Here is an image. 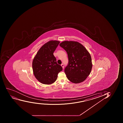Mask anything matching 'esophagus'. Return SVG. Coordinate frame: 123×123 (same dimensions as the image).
<instances>
[{
    "label": "esophagus",
    "instance_id": "1",
    "mask_svg": "<svg viewBox=\"0 0 123 123\" xmlns=\"http://www.w3.org/2000/svg\"><path fill=\"white\" fill-rule=\"evenodd\" d=\"M61 66H62V68H63V69L64 67V66L63 64H62L61 65Z\"/></svg>",
    "mask_w": 123,
    "mask_h": 123
}]
</instances>
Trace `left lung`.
<instances>
[{
    "label": "left lung",
    "instance_id": "obj_1",
    "mask_svg": "<svg viewBox=\"0 0 123 123\" xmlns=\"http://www.w3.org/2000/svg\"><path fill=\"white\" fill-rule=\"evenodd\" d=\"M68 56V63L65 69L67 79L72 83L84 81L89 75L92 68L90 53L77 42L65 41L60 44Z\"/></svg>",
    "mask_w": 123,
    "mask_h": 123
}]
</instances>
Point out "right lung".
<instances>
[{
	"instance_id": "right-lung-1",
	"label": "right lung",
	"mask_w": 123,
	"mask_h": 123,
	"mask_svg": "<svg viewBox=\"0 0 123 123\" xmlns=\"http://www.w3.org/2000/svg\"><path fill=\"white\" fill-rule=\"evenodd\" d=\"M60 43L57 40L48 42L40 48L33 59V73L43 84L50 85L54 83L58 73L62 71V67L57 63L53 55Z\"/></svg>"
}]
</instances>
